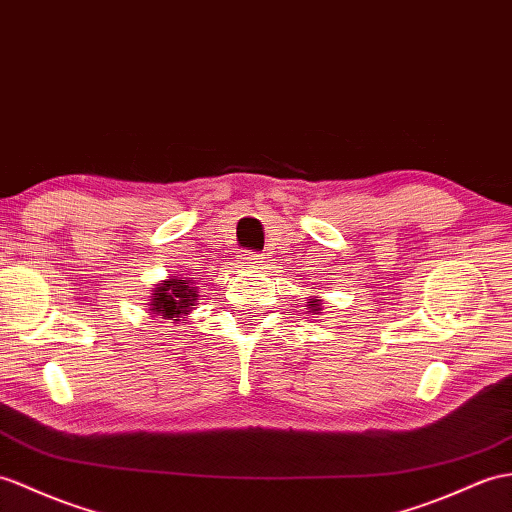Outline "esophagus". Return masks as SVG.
<instances>
[{
  "mask_svg": "<svg viewBox=\"0 0 512 512\" xmlns=\"http://www.w3.org/2000/svg\"><path fill=\"white\" fill-rule=\"evenodd\" d=\"M237 259H240V266H246V268L261 266V257L253 255V253H244V255H240Z\"/></svg>",
  "mask_w": 512,
  "mask_h": 512,
  "instance_id": "esophagus-1",
  "label": "esophagus"
}]
</instances>
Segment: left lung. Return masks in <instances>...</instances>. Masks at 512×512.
Wrapping results in <instances>:
<instances>
[{"instance_id": "8db88e82", "label": "left lung", "mask_w": 512, "mask_h": 512, "mask_svg": "<svg viewBox=\"0 0 512 512\" xmlns=\"http://www.w3.org/2000/svg\"><path fill=\"white\" fill-rule=\"evenodd\" d=\"M307 303H310V305H307V307H310V312L320 314V301H318V296H314V299H310Z\"/></svg>"}]
</instances>
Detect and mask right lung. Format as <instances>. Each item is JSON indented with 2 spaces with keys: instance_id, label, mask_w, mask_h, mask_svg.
<instances>
[{
  "instance_id": "right-lung-1",
  "label": "right lung",
  "mask_w": 512,
  "mask_h": 512,
  "mask_svg": "<svg viewBox=\"0 0 512 512\" xmlns=\"http://www.w3.org/2000/svg\"><path fill=\"white\" fill-rule=\"evenodd\" d=\"M198 301V288L194 285L192 277H170L157 288H152L150 296V314L159 316L163 320H172V323H181V320L194 310Z\"/></svg>"
}]
</instances>
